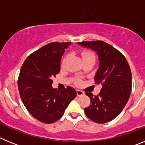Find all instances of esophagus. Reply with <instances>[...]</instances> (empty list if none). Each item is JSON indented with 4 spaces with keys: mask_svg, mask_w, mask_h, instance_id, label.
I'll use <instances>...</instances> for the list:
<instances>
[{
    "mask_svg": "<svg viewBox=\"0 0 145 145\" xmlns=\"http://www.w3.org/2000/svg\"><path fill=\"white\" fill-rule=\"evenodd\" d=\"M84 95V93L80 90H77V96L78 97H81V96Z\"/></svg>",
    "mask_w": 145,
    "mask_h": 145,
    "instance_id": "obj_1",
    "label": "esophagus"
}]
</instances>
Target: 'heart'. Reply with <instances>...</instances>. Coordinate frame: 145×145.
<instances>
[{
    "mask_svg": "<svg viewBox=\"0 0 145 145\" xmlns=\"http://www.w3.org/2000/svg\"><path fill=\"white\" fill-rule=\"evenodd\" d=\"M81 56L83 61L86 59H95L93 54L91 52H90V51H84V52H82Z\"/></svg>",
    "mask_w": 145,
    "mask_h": 145,
    "instance_id": "obj_1",
    "label": "heart"
}]
</instances>
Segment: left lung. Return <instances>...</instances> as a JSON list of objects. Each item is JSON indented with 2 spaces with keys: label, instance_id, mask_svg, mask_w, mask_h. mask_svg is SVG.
Returning <instances> with one entry per match:
<instances>
[{
  "label": "left lung",
  "instance_id": "left-lung-1",
  "mask_svg": "<svg viewBox=\"0 0 145 145\" xmlns=\"http://www.w3.org/2000/svg\"><path fill=\"white\" fill-rule=\"evenodd\" d=\"M78 45L97 52L99 67L94 76L102 88L97 96L91 92L86 95L90 105L84 109L87 117L97 123H105L116 118L121 112L131 91V72L123 55L108 43L101 40L78 42Z\"/></svg>",
  "mask_w": 145,
  "mask_h": 145
}]
</instances>
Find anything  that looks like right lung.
Returning <instances> with one entry per match:
<instances>
[{"label":"right lung","mask_w":145,"mask_h":145,"mask_svg":"<svg viewBox=\"0 0 145 145\" xmlns=\"http://www.w3.org/2000/svg\"><path fill=\"white\" fill-rule=\"evenodd\" d=\"M70 44L54 42L46 45L29 55L20 70L18 88L22 101L31 116L44 123L61 118L77 95L72 87L62 90L52 87V78L59 72L61 57Z\"/></svg>","instance_id":"right-lung-1"}]
</instances>
